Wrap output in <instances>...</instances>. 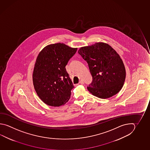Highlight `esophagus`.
<instances>
[{
    "label": "esophagus",
    "instance_id": "34e87169",
    "mask_svg": "<svg viewBox=\"0 0 150 150\" xmlns=\"http://www.w3.org/2000/svg\"><path fill=\"white\" fill-rule=\"evenodd\" d=\"M79 84H82V85H83V84H84V81H83V80H81V81H79Z\"/></svg>",
    "mask_w": 150,
    "mask_h": 150
}]
</instances>
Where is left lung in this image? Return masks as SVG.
Returning <instances> with one entry per match:
<instances>
[{"label": "left lung", "instance_id": "1", "mask_svg": "<svg viewBox=\"0 0 150 150\" xmlns=\"http://www.w3.org/2000/svg\"><path fill=\"white\" fill-rule=\"evenodd\" d=\"M79 54L88 62L92 82L88 90L94 96L108 99L121 90L126 78L124 62L107 43L96 42L79 48Z\"/></svg>", "mask_w": 150, "mask_h": 150}]
</instances>
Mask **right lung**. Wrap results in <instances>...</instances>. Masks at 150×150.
<instances>
[{
  "label": "right lung",
  "mask_w": 150,
  "mask_h": 150,
  "mask_svg": "<svg viewBox=\"0 0 150 150\" xmlns=\"http://www.w3.org/2000/svg\"><path fill=\"white\" fill-rule=\"evenodd\" d=\"M77 50L57 43L47 45L37 57L33 83L38 96L46 105L59 107L70 99L74 86L65 66Z\"/></svg>",
  "instance_id": "1"
}]
</instances>
